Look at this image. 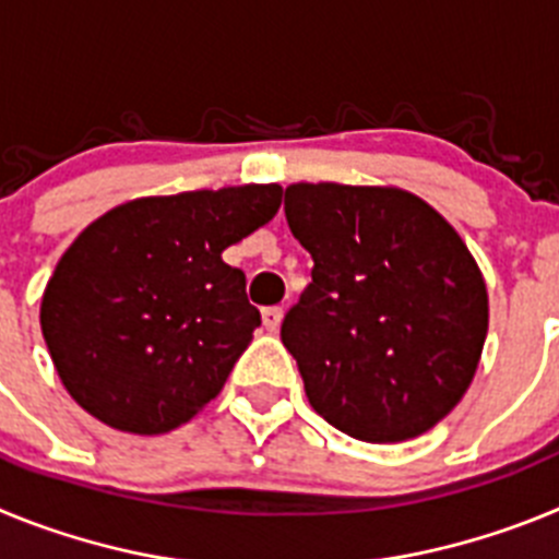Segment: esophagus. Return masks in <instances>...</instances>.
Returning a JSON list of instances; mask_svg holds the SVG:
<instances>
[{
	"mask_svg": "<svg viewBox=\"0 0 559 559\" xmlns=\"http://www.w3.org/2000/svg\"><path fill=\"white\" fill-rule=\"evenodd\" d=\"M280 324H283V308H265L263 310V328L269 330V333H276V330H280Z\"/></svg>",
	"mask_w": 559,
	"mask_h": 559,
	"instance_id": "obj_1",
	"label": "esophagus"
}]
</instances>
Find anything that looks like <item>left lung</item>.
Returning <instances> with one entry per match:
<instances>
[{
	"label": "left lung",
	"instance_id": "1",
	"mask_svg": "<svg viewBox=\"0 0 559 559\" xmlns=\"http://www.w3.org/2000/svg\"><path fill=\"white\" fill-rule=\"evenodd\" d=\"M285 218L313 257L280 333L310 406L364 442L426 433L471 386L490 322L462 237L397 187L290 185Z\"/></svg>",
	"mask_w": 559,
	"mask_h": 559
}]
</instances>
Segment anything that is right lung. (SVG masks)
<instances>
[{
    "instance_id": "obj_1",
    "label": "right lung",
    "mask_w": 559,
    "mask_h": 559,
    "mask_svg": "<svg viewBox=\"0 0 559 559\" xmlns=\"http://www.w3.org/2000/svg\"><path fill=\"white\" fill-rule=\"evenodd\" d=\"M280 201V185L153 195L78 235L41 299L44 341L78 406L151 437L218 397L260 328L246 274L221 254Z\"/></svg>"
}]
</instances>
